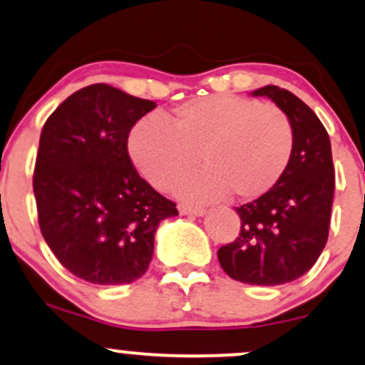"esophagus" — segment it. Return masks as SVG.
<instances>
[{
	"mask_svg": "<svg viewBox=\"0 0 365 365\" xmlns=\"http://www.w3.org/2000/svg\"><path fill=\"white\" fill-rule=\"evenodd\" d=\"M178 211L180 215L187 216H202L204 212H206V209L204 207H199V206H192V204H178Z\"/></svg>",
	"mask_w": 365,
	"mask_h": 365,
	"instance_id": "34e87169",
	"label": "esophagus"
}]
</instances>
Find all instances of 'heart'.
Segmentation results:
<instances>
[{
    "label": "heart",
    "instance_id": "obj_1",
    "mask_svg": "<svg viewBox=\"0 0 365 365\" xmlns=\"http://www.w3.org/2000/svg\"><path fill=\"white\" fill-rule=\"evenodd\" d=\"M293 127L274 104L235 94H211L178 104L163 121L140 120L128 137L135 168L166 190L199 163V173L177 187L192 199L230 194L254 200L273 188L293 154Z\"/></svg>",
    "mask_w": 365,
    "mask_h": 365
}]
</instances>
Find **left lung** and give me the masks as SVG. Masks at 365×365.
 <instances>
[{
    "instance_id": "1",
    "label": "left lung",
    "mask_w": 365,
    "mask_h": 365,
    "mask_svg": "<svg viewBox=\"0 0 365 365\" xmlns=\"http://www.w3.org/2000/svg\"><path fill=\"white\" fill-rule=\"evenodd\" d=\"M252 96H267L290 120L293 154L282 180L267 194L235 207L240 233L217 250L230 278L274 287L307 273L329 233L334 195L331 142L316 113L290 91L266 86Z\"/></svg>"
}]
</instances>
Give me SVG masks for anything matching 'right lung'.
I'll return each instance as SVG.
<instances>
[{
    "instance_id": "add662e5",
    "label": "right lung",
    "mask_w": 365,
    "mask_h": 365,
    "mask_svg": "<svg viewBox=\"0 0 365 365\" xmlns=\"http://www.w3.org/2000/svg\"><path fill=\"white\" fill-rule=\"evenodd\" d=\"M154 108L92 83L66 98L41 132L32 183L41 233L58 261L89 283L139 279L159 223L178 215L128 156L130 130Z\"/></svg>"
}]
</instances>
